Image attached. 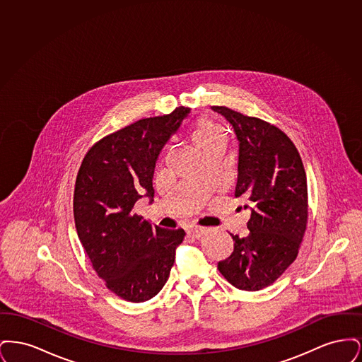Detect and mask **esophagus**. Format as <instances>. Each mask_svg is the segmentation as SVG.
Segmentation results:
<instances>
[{"mask_svg": "<svg viewBox=\"0 0 362 362\" xmlns=\"http://www.w3.org/2000/svg\"><path fill=\"white\" fill-rule=\"evenodd\" d=\"M202 233H204V229H201V228H189L187 229V235L192 239H199L202 236Z\"/></svg>", "mask_w": 362, "mask_h": 362, "instance_id": "obj_1", "label": "esophagus"}]
</instances>
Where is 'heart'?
<instances>
[{
	"label": "heart",
	"instance_id": "b5f03b06",
	"mask_svg": "<svg viewBox=\"0 0 362 362\" xmlns=\"http://www.w3.org/2000/svg\"><path fill=\"white\" fill-rule=\"evenodd\" d=\"M189 139L195 149L202 153L214 145L224 144V134L216 123L202 118L192 124L189 130Z\"/></svg>",
	"mask_w": 362,
	"mask_h": 362
}]
</instances>
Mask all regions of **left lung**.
<instances>
[{
  "mask_svg": "<svg viewBox=\"0 0 362 362\" xmlns=\"http://www.w3.org/2000/svg\"><path fill=\"white\" fill-rule=\"evenodd\" d=\"M211 110L229 122L239 144L235 198L250 209L248 236L232 235L233 252L218 262L225 279L255 292L276 282L297 258L308 220L307 175L298 151L274 124L224 105Z\"/></svg>",
  "mask_w": 362,
  "mask_h": 362,
  "instance_id": "1",
  "label": "left lung"
}]
</instances>
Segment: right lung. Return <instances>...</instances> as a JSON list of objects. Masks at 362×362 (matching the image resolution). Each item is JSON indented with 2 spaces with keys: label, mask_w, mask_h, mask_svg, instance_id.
Returning <instances> with one entry per match:
<instances>
[{
  "label": "right lung",
  "mask_w": 362,
  "mask_h": 362,
  "mask_svg": "<svg viewBox=\"0 0 362 362\" xmlns=\"http://www.w3.org/2000/svg\"><path fill=\"white\" fill-rule=\"evenodd\" d=\"M189 114L145 118L102 138L77 173L73 211L78 239L105 286L126 301L142 303L163 289L183 229L152 226L133 209L152 204L156 163L164 145Z\"/></svg>",
  "instance_id": "right-lung-1"
}]
</instances>
